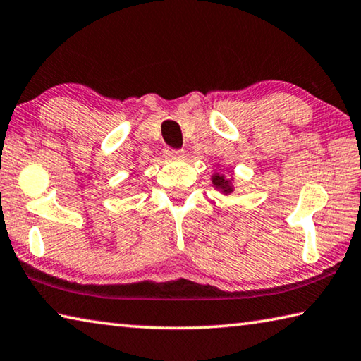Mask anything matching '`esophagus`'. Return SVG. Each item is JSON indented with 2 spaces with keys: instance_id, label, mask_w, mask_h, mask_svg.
<instances>
[{
  "instance_id": "34e87169",
  "label": "esophagus",
  "mask_w": 361,
  "mask_h": 361,
  "mask_svg": "<svg viewBox=\"0 0 361 361\" xmlns=\"http://www.w3.org/2000/svg\"><path fill=\"white\" fill-rule=\"evenodd\" d=\"M166 156H167V158H181V156H183V152H181V149H173V148H167L166 149Z\"/></svg>"
}]
</instances>
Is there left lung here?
Masks as SVG:
<instances>
[{"label":"left lung","mask_w":361,"mask_h":361,"mask_svg":"<svg viewBox=\"0 0 361 361\" xmlns=\"http://www.w3.org/2000/svg\"><path fill=\"white\" fill-rule=\"evenodd\" d=\"M212 181H213V186L221 189L224 194H231L233 192V186H232V178H226L224 175H219V173H214L212 176Z\"/></svg>","instance_id":"obj_1"}]
</instances>
